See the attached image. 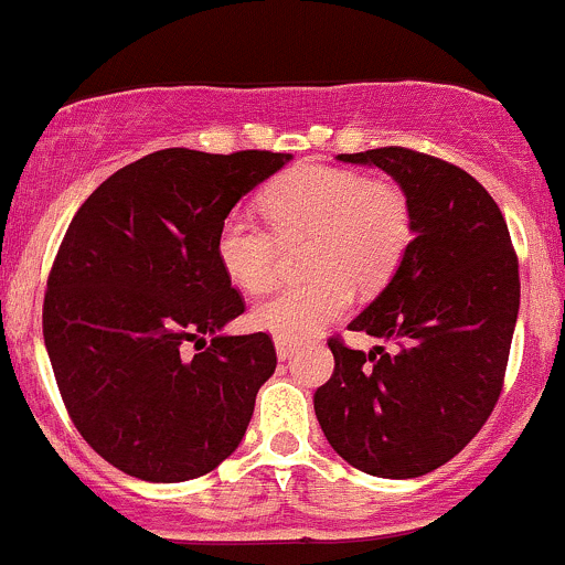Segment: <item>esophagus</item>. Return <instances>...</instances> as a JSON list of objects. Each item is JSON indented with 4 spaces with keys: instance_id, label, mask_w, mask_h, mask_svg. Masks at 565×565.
I'll list each match as a JSON object with an SVG mask.
<instances>
[{
    "instance_id": "esophagus-1",
    "label": "esophagus",
    "mask_w": 565,
    "mask_h": 565,
    "mask_svg": "<svg viewBox=\"0 0 565 565\" xmlns=\"http://www.w3.org/2000/svg\"><path fill=\"white\" fill-rule=\"evenodd\" d=\"M276 355H278V361H289V358L295 355V344L276 339Z\"/></svg>"
}]
</instances>
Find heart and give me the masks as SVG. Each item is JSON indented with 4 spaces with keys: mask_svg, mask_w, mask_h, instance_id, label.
I'll return each instance as SVG.
<instances>
[{
    "mask_svg": "<svg viewBox=\"0 0 565 565\" xmlns=\"http://www.w3.org/2000/svg\"><path fill=\"white\" fill-rule=\"evenodd\" d=\"M281 243L309 241L306 270L315 278L278 289L254 306L250 322L281 341H303L344 315L352 284L374 292L391 281L413 243V210L393 182L350 169L303 163L262 196ZM254 215L235 210L215 235V259L235 287L265 292L278 273V242Z\"/></svg>",
    "mask_w": 565,
    "mask_h": 565,
    "instance_id": "1",
    "label": "heart"
}]
</instances>
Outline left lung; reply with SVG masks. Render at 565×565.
Listing matches in <instances>:
<instances>
[{
	"label": "left lung",
	"instance_id": "obj_1",
	"mask_svg": "<svg viewBox=\"0 0 565 565\" xmlns=\"http://www.w3.org/2000/svg\"><path fill=\"white\" fill-rule=\"evenodd\" d=\"M377 167L409 199L413 243L388 287L350 322L393 350L328 347L333 377L315 413L341 459L377 478H418L454 459L503 388L520 315V265L487 188L404 147L339 156Z\"/></svg>",
	"mask_w": 565,
	"mask_h": 565
}]
</instances>
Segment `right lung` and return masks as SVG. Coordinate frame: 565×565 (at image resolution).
Here are the masks:
<instances>
[{"mask_svg": "<svg viewBox=\"0 0 565 565\" xmlns=\"http://www.w3.org/2000/svg\"><path fill=\"white\" fill-rule=\"evenodd\" d=\"M289 161L158 150L100 182L73 215L43 339L73 424L117 470L177 483L241 446L276 350L267 333H224L246 306L215 259V235Z\"/></svg>", "mask_w": 565, "mask_h": 565, "instance_id": "add662e5", "label": "right lung"}]
</instances>
